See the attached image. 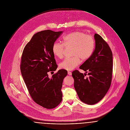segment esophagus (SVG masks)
I'll return each mask as SVG.
<instances>
[{
  "instance_id": "1",
  "label": "esophagus",
  "mask_w": 130,
  "mask_h": 130,
  "mask_svg": "<svg viewBox=\"0 0 130 130\" xmlns=\"http://www.w3.org/2000/svg\"><path fill=\"white\" fill-rule=\"evenodd\" d=\"M68 74L69 75H72V73H71L70 71H68Z\"/></svg>"
}]
</instances>
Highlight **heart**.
Segmentation results:
<instances>
[{
    "label": "heart",
    "mask_w": 130,
    "mask_h": 130,
    "mask_svg": "<svg viewBox=\"0 0 130 130\" xmlns=\"http://www.w3.org/2000/svg\"><path fill=\"white\" fill-rule=\"evenodd\" d=\"M94 45V39L91 36L83 32L75 31L63 37L62 44L55 42L53 44L52 51L55 57L62 59L63 56L64 47H72L71 54L74 56L65 59L59 64L61 69L72 70L80 63V59L83 61H85L91 57Z\"/></svg>",
    "instance_id": "heart-1"
}]
</instances>
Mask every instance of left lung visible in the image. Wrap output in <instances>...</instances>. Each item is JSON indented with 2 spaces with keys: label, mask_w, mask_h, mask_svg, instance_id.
<instances>
[{
  "label": "left lung",
  "mask_w": 130,
  "mask_h": 130,
  "mask_svg": "<svg viewBox=\"0 0 130 130\" xmlns=\"http://www.w3.org/2000/svg\"><path fill=\"white\" fill-rule=\"evenodd\" d=\"M95 48L89 59L80 67L88 72L85 78L78 70L72 72L74 86L78 96L83 102L94 105L106 95L111 85L112 75V53L107 42L101 36L94 35Z\"/></svg>",
  "instance_id": "obj_1"
}]
</instances>
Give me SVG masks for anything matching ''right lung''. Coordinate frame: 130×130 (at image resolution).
Wrapping results in <instances>:
<instances>
[{"label": "right lung", "mask_w": 130, "mask_h": 130, "mask_svg": "<svg viewBox=\"0 0 130 130\" xmlns=\"http://www.w3.org/2000/svg\"><path fill=\"white\" fill-rule=\"evenodd\" d=\"M62 33L50 30L37 33L25 45L21 58V73L30 95L35 102L47 109L61 102L62 84L68 74L66 70L60 69L48 77V73L57 68L52 47Z\"/></svg>", "instance_id": "obj_1"}]
</instances>
